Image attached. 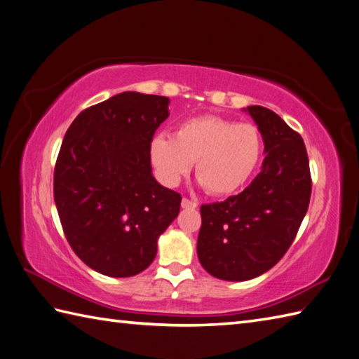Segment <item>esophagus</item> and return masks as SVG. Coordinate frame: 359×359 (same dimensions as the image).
<instances>
[{
    "mask_svg": "<svg viewBox=\"0 0 359 359\" xmlns=\"http://www.w3.org/2000/svg\"><path fill=\"white\" fill-rule=\"evenodd\" d=\"M182 208L194 210V208H197V203L194 201H189V199H187V197H184V199H182Z\"/></svg>",
    "mask_w": 359,
    "mask_h": 359,
    "instance_id": "obj_1",
    "label": "esophagus"
}]
</instances>
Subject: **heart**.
<instances>
[{
    "mask_svg": "<svg viewBox=\"0 0 359 359\" xmlns=\"http://www.w3.org/2000/svg\"><path fill=\"white\" fill-rule=\"evenodd\" d=\"M261 156L262 137L255 125L216 116L189 118L174 137L160 133L149 143L151 163L163 184L177 185L196 162V177L211 196L239 191Z\"/></svg>",
    "mask_w": 359,
    "mask_h": 359,
    "instance_id": "b5f03b06",
    "label": "heart"
}]
</instances>
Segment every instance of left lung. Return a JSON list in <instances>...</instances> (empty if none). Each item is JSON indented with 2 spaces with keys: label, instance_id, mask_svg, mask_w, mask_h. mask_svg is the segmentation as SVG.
<instances>
[{
  "label": "left lung",
  "instance_id": "8db88e82",
  "mask_svg": "<svg viewBox=\"0 0 359 359\" xmlns=\"http://www.w3.org/2000/svg\"><path fill=\"white\" fill-rule=\"evenodd\" d=\"M264 139L265 158L238 196L201 207L197 256L211 276L248 280L276 265L306 216L311 177L306 144L276 112L248 106Z\"/></svg>",
  "mask_w": 359,
  "mask_h": 359
}]
</instances>
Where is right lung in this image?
<instances>
[{
	"label": "right lung",
	"mask_w": 359,
	"mask_h": 359,
	"mask_svg": "<svg viewBox=\"0 0 359 359\" xmlns=\"http://www.w3.org/2000/svg\"><path fill=\"white\" fill-rule=\"evenodd\" d=\"M170 98L121 93L81 111L66 131L53 199L71 248L90 269L129 278L148 269L180 211L179 193L152 175L149 143Z\"/></svg>",
	"instance_id": "add662e5"
}]
</instances>
